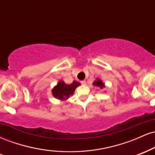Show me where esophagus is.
Instances as JSON below:
<instances>
[{"mask_svg":"<svg viewBox=\"0 0 155 155\" xmlns=\"http://www.w3.org/2000/svg\"><path fill=\"white\" fill-rule=\"evenodd\" d=\"M81 84L83 85H85L86 84V81H84V80H83V81H81Z\"/></svg>","mask_w":155,"mask_h":155,"instance_id":"esophagus-1","label":"esophagus"}]
</instances>
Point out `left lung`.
I'll list each match as a JSON object with an SVG mask.
<instances>
[{"mask_svg":"<svg viewBox=\"0 0 155 155\" xmlns=\"http://www.w3.org/2000/svg\"><path fill=\"white\" fill-rule=\"evenodd\" d=\"M93 84L95 85V86L98 87H100L101 89H102L103 87H104V84L103 83L101 80H97V81H94Z\"/></svg>","mask_w":155,"mask_h":155,"instance_id":"1","label":"left lung"}]
</instances>
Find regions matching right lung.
I'll return each mask as SVG.
<instances>
[{"instance_id":"1","label":"right lung","mask_w":155,"mask_h":155,"mask_svg":"<svg viewBox=\"0 0 155 155\" xmlns=\"http://www.w3.org/2000/svg\"><path fill=\"white\" fill-rule=\"evenodd\" d=\"M79 85L80 83L75 81L69 84H67L63 81H60L52 90V94L54 97L59 100H66L74 94L76 88Z\"/></svg>"}]
</instances>
